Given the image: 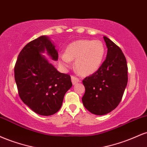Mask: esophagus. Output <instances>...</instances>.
<instances>
[{"instance_id": "34e87169", "label": "esophagus", "mask_w": 147, "mask_h": 147, "mask_svg": "<svg viewBox=\"0 0 147 147\" xmlns=\"http://www.w3.org/2000/svg\"><path fill=\"white\" fill-rule=\"evenodd\" d=\"M71 79H72V84H77V83H78V82H79V79L75 75H72L71 76Z\"/></svg>"}]
</instances>
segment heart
Segmentation results:
<instances>
[{"mask_svg": "<svg viewBox=\"0 0 147 147\" xmlns=\"http://www.w3.org/2000/svg\"><path fill=\"white\" fill-rule=\"evenodd\" d=\"M106 55L105 45L99 40L81 39L72 42L65 53L61 54L59 62L68 67L75 59L77 71L82 75H89L100 68Z\"/></svg>", "mask_w": 147, "mask_h": 147, "instance_id": "b5f03b06", "label": "heart"}]
</instances>
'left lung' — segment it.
Returning a JSON list of instances; mask_svg holds the SVG:
<instances>
[{
	"mask_svg": "<svg viewBox=\"0 0 147 147\" xmlns=\"http://www.w3.org/2000/svg\"><path fill=\"white\" fill-rule=\"evenodd\" d=\"M104 39L106 59L98 70L82 81L84 107L97 115L109 113L119 105L128 82L127 63L122 50L106 36Z\"/></svg>",
	"mask_w": 147,
	"mask_h": 147,
	"instance_id": "8db88e82",
	"label": "left lung"
}]
</instances>
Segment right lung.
Listing matches in <instances>:
<instances>
[{
  "label": "right lung",
  "instance_id": "right-lung-1",
  "mask_svg": "<svg viewBox=\"0 0 147 147\" xmlns=\"http://www.w3.org/2000/svg\"><path fill=\"white\" fill-rule=\"evenodd\" d=\"M45 50L52 59H58V52L47 36L38 37L25 45L15 64L14 78L23 103L36 113L48 116L61 109L72 84L70 75L57 71L41 55Z\"/></svg>",
  "mask_w": 147,
  "mask_h": 147
}]
</instances>
